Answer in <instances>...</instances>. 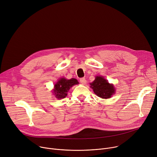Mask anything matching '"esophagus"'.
Wrapping results in <instances>:
<instances>
[{
    "label": "esophagus",
    "instance_id": "34e87169",
    "mask_svg": "<svg viewBox=\"0 0 157 157\" xmlns=\"http://www.w3.org/2000/svg\"><path fill=\"white\" fill-rule=\"evenodd\" d=\"M80 83H81L82 84H83V85H85V84H86V79H85L84 77L80 78Z\"/></svg>",
    "mask_w": 157,
    "mask_h": 157
}]
</instances>
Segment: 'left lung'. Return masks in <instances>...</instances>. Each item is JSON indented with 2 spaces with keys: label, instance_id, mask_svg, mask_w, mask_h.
I'll list each match as a JSON object with an SVG mask.
<instances>
[{
  "label": "left lung",
  "instance_id": "left-lung-1",
  "mask_svg": "<svg viewBox=\"0 0 157 157\" xmlns=\"http://www.w3.org/2000/svg\"><path fill=\"white\" fill-rule=\"evenodd\" d=\"M90 87L94 93L102 98H109L115 92L113 85L110 84L108 81L101 76H97L95 80L90 83Z\"/></svg>",
  "mask_w": 157,
  "mask_h": 157
}]
</instances>
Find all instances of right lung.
Masks as SVG:
<instances>
[{
  "instance_id": "right-lung-1",
  "label": "right lung",
  "mask_w": 157,
  "mask_h": 157,
  "mask_svg": "<svg viewBox=\"0 0 157 157\" xmlns=\"http://www.w3.org/2000/svg\"><path fill=\"white\" fill-rule=\"evenodd\" d=\"M78 82L75 78L67 80L65 78H60L54 85V94L58 99L65 98L67 95V92L70 88L74 85L78 84Z\"/></svg>"
}]
</instances>
